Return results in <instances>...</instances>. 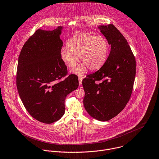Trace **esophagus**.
<instances>
[{
  "mask_svg": "<svg viewBox=\"0 0 159 159\" xmlns=\"http://www.w3.org/2000/svg\"><path fill=\"white\" fill-rule=\"evenodd\" d=\"M79 85H81L82 82V77L80 76L79 77Z\"/></svg>",
  "mask_w": 159,
  "mask_h": 159,
  "instance_id": "obj_1",
  "label": "esophagus"
}]
</instances>
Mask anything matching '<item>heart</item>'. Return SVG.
<instances>
[{"label": "heart", "instance_id": "obj_1", "mask_svg": "<svg viewBox=\"0 0 159 159\" xmlns=\"http://www.w3.org/2000/svg\"><path fill=\"white\" fill-rule=\"evenodd\" d=\"M109 53V44L102 36L81 33L72 36L62 48L61 57L69 68H73L78 62H82L72 70L77 75L82 74L87 67L94 70L100 68L106 62Z\"/></svg>", "mask_w": 159, "mask_h": 159}]
</instances>
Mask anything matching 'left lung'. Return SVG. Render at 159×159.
I'll list each match as a JSON object with an SVG mask.
<instances>
[{"mask_svg":"<svg viewBox=\"0 0 159 159\" xmlns=\"http://www.w3.org/2000/svg\"><path fill=\"white\" fill-rule=\"evenodd\" d=\"M98 28L111 45V51L103 66L82 80L84 105L90 116L107 121L118 115L129 102L136 65L128 43L113 25Z\"/></svg>","mask_w":159,"mask_h":159,"instance_id":"obj_1","label":"left lung"}]
</instances>
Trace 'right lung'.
<instances>
[{"label":"right lung","instance_id":"1","mask_svg":"<svg viewBox=\"0 0 159 159\" xmlns=\"http://www.w3.org/2000/svg\"><path fill=\"white\" fill-rule=\"evenodd\" d=\"M62 29H38L24 44L18 57L16 87L20 97L29 114L46 124L62 117L66 97L79 87L74 74L58 82L67 72L61 57Z\"/></svg>","mask_w":159,"mask_h":159}]
</instances>
